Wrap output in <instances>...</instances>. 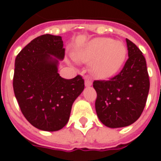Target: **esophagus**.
I'll list each match as a JSON object with an SVG mask.
<instances>
[{
  "label": "esophagus",
  "instance_id": "obj_1",
  "mask_svg": "<svg viewBox=\"0 0 161 161\" xmlns=\"http://www.w3.org/2000/svg\"><path fill=\"white\" fill-rule=\"evenodd\" d=\"M84 80H85V86H86V87H90V86H91V84H92V80H91V77H89L88 76H85V77H84Z\"/></svg>",
  "mask_w": 161,
  "mask_h": 161
}]
</instances>
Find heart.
<instances>
[{"instance_id": "b5f03b06", "label": "heart", "mask_w": 161, "mask_h": 161, "mask_svg": "<svg viewBox=\"0 0 161 161\" xmlns=\"http://www.w3.org/2000/svg\"><path fill=\"white\" fill-rule=\"evenodd\" d=\"M127 54L125 46L120 41L99 38L89 42L77 53V58L91 62V70L99 77H108L116 73Z\"/></svg>"}]
</instances>
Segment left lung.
<instances>
[{"label":"left lung","instance_id":"8db88e82","mask_svg":"<svg viewBox=\"0 0 161 161\" xmlns=\"http://www.w3.org/2000/svg\"><path fill=\"white\" fill-rule=\"evenodd\" d=\"M128 58L121 72L109 80H96V111L103 124L122 128L139 119L145 108L150 82L143 54L134 43L126 39Z\"/></svg>","mask_w":161,"mask_h":161}]
</instances>
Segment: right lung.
<instances>
[{"label":"right lung","mask_w":161,"mask_h":161,"mask_svg":"<svg viewBox=\"0 0 161 161\" xmlns=\"http://www.w3.org/2000/svg\"><path fill=\"white\" fill-rule=\"evenodd\" d=\"M63 46L60 36L44 34L15 58L13 86L17 102L26 120L44 131H58L67 124L74 101L84 89L80 75L64 79L58 73Z\"/></svg>","instance_id":"add662e5"}]
</instances>
